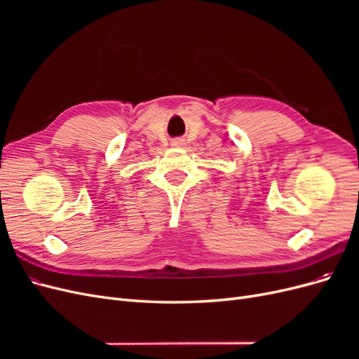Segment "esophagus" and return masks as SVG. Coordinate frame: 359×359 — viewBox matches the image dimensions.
Returning <instances> with one entry per match:
<instances>
[{"label": "esophagus", "instance_id": "1", "mask_svg": "<svg viewBox=\"0 0 359 359\" xmlns=\"http://www.w3.org/2000/svg\"><path fill=\"white\" fill-rule=\"evenodd\" d=\"M182 145H184L182 139H173L172 140V147H182Z\"/></svg>", "mask_w": 359, "mask_h": 359}]
</instances>
